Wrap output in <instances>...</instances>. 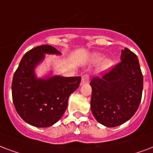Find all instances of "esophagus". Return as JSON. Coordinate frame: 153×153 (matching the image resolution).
Returning <instances> with one entry per match:
<instances>
[{
	"label": "esophagus",
	"mask_w": 153,
	"mask_h": 153,
	"mask_svg": "<svg viewBox=\"0 0 153 153\" xmlns=\"http://www.w3.org/2000/svg\"><path fill=\"white\" fill-rule=\"evenodd\" d=\"M90 80V76L88 74H82V80H81V85L86 84L88 83Z\"/></svg>",
	"instance_id": "esophagus-1"
}]
</instances>
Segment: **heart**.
Returning <instances> with one entry per match:
<instances>
[{
  "instance_id": "obj_1",
  "label": "heart",
  "mask_w": 153,
  "mask_h": 153,
  "mask_svg": "<svg viewBox=\"0 0 153 153\" xmlns=\"http://www.w3.org/2000/svg\"><path fill=\"white\" fill-rule=\"evenodd\" d=\"M101 56L100 55V54H95V56H94V61L95 62H100V60H101ZM112 65V61L111 60V59H105L104 61L102 62V69H108Z\"/></svg>"
}]
</instances>
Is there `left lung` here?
I'll return each instance as SVG.
<instances>
[{
  "instance_id": "left-lung-1",
  "label": "left lung",
  "mask_w": 153,
  "mask_h": 153,
  "mask_svg": "<svg viewBox=\"0 0 153 153\" xmlns=\"http://www.w3.org/2000/svg\"><path fill=\"white\" fill-rule=\"evenodd\" d=\"M121 61L90 82L91 108L100 123L113 128L125 123L138 109L143 91V74L137 56L129 49L121 51Z\"/></svg>"
}]
</instances>
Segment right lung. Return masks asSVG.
<instances>
[{"label":"right lung","instance_id":"add662e5","mask_svg":"<svg viewBox=\"0 0 153 153\" xmlns=\"http://www.w3.org/2000/svg\"><path fill=\"white\" fill-rule=\"evenodd\" d=\"M44 53H60L53 46L42 45L25 53L12 82V96L17 112L24 121L38 128L58 122L65 112L69 96L79 87L81 77L52 76L37 79L34 69Z\"/></svg>","mask_w":153,"mask_h":153}]
</instances>
